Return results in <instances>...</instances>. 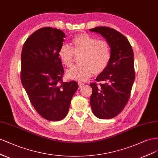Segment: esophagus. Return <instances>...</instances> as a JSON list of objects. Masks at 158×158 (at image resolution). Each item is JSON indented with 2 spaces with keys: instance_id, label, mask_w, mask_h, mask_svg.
Returning <instances> with one entry per match:
<instances>
[{
  "instance_id": "1",
  "label": "esophagus",
  "mask_w": 158,
  "mask_h": 158,
  "mask_svg": "<svg viewBox=\"0 0 158 158\" xmlns=\"http://www.w3.org/2000/svg\"><path fill=\"white\" fill-rule=\"evenodd\" d=\"M85 85V83H81V82H79L78 83V85H79V88H81V87H82V86H83Z\"/></svg>"
}]
</instances>
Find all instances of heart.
Here are the masks:
<instances>
[{
	"instance_id": "b5f03b06",
	"label": "heart",
	"mask_w": 158,
	"mask_h": 158,
	"mask_svg": "<svg viewBox=\"0 0 158 158\" xmlns=\"http://www.w3.org/2000/svg\"><path fill=\"white\" fill-rule=\"evenodd\" d=\"M72 47L67 44L60 46L58 58L65 66L73 63L75 54L81 53L79 61L81 64L73 65L67 71L68 77L78 81H86L95 72L100 73L108 67L111 60V49L104 40H98L87 33L75 35L72 39Z\"/></svg>"
}]
</instances>
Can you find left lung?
Returning a JSON list of instances; mask_svg holds the SVG:
<instances>
[{
	"mask_svg": "<svg viewBox=\"0 0 158 158\" xmlns=\"http://www.w3.org/2000/svg\"><path fill=\"white\" fill-rule=\"evenodd\" d=\"M90 31L100 34L111 48L110 62L96 79L104 83H90L93 93L90 103L94 115L99 119H111L123 110L128 102L135 73L134 54L123 34L108 27H96Z\"/></svg>",
	"mask_w": 158,
	"mask_h": 158,
	"instance_id": "8db88e82",
	"label": "left lung"
}]
</instances>
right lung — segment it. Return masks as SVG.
Here are the masks:
<instances>
[{"label":"right lung","instance_id":"obj_1","mask_svg":"<svg viewBox=\"0 0 158 158\" xmlns=\"http://www.w3.org/2000/svg\"><path fill=\"white\" fill-rule=\"evenodd\" d=\"M65 37L60 29L40 28L27 39L22 48V85L34 108L49 121L62 120L67 115L78 89L75 81H62L64 70L58 51Z\"/></svg>","mask_w":158,"mask_h":158}]
</instances>
